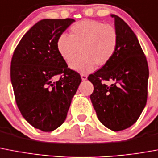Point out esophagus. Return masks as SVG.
<instances>
[{
  "label": "esophagus",
  "instance_id": "esophagus-1",
  "mask_svg": "<svg viewBox=\"0 0 158 158\" xmlns=\"http://www.w3.org/2000/svg\"><path fill=\"white\" fill-rule=\"evenodd\" d=\"M81 79H82V81H85L87 79V75L86 74H81Z\"/></svg>",
  "mask_w": 158,
  "mask_h": 158
}]
</instances>
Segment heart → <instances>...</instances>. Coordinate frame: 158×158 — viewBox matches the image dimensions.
Wrapping results in <instances>:
<instances>
[{"label": "heart", "instance_id": "heart-1", "mask_svg": "<svg viewBox=\"0 0 158 158\" xmlns=\"http://www.w3.org/2000/svg\"><path fill=\"white\" fill-rule=\"evenodd\" d=\"M119 42L114 26L96 20H81L70 28V34H62L57 41L59 55L69 63L76 55L82 54L71 62L72 69L89 73L94 64L103 66L114 57Z\"/></svg>", "mask_w": 158, "mask_h": 158}]
</instances>
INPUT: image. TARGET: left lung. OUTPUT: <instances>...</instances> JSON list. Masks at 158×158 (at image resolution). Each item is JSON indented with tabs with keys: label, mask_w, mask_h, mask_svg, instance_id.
<instances>
[{
	"label": "left lung",
	"mask_w": 158,
	"mask_h": 158,
	"mask_svg": "<svg viewBox=\"0 0 158 158\" xmlns=\"http://www.w3.org/2000/svg\"><path fill=\"white\" fill-rule=\"evenodd\" d=\"M119 42L114 57L88 77L94 85L92 104L100 122L114 131L135 124L148 98V66L135 34L121 18L112 15ZM113 82L108 86L104 81Z\"/></svg>",
	"instance_id": "8db88e82"
}]
</instances>
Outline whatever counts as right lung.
<instances>
[{"label": "right lung", "mask_w": 158, "mask_h": 158, "mask_svg": "<svg viewBox=\"0 0 158 158\" xmlns=\"http://www.w3.org/2000/svg\"><path fill=\"white\" fill-rule=\"evenodd\" d=\"M74 21H39L20 40L11 59L10 78L18 108L29 124L45 132L64 123L81 81L80 74L69 69L57 49L59 36Z\"/></svg>", "instance_id": "right-lung-1"}]
</instances>
